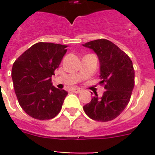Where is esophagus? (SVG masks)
Here are the masks:
<instances>
[{"label":"esophagus","instance_id":"34e87169","mask_svg":"<svg viewBox=\"0 0 155 155\" xmlns=\"http://www.w3.org/2000/svg\"><path fill=\"white\" fill-rule=\"evenodd\" d=\"M72 92H75V93H80L81 92H83L82 88H79V87H75V88H73Z\"/></svg>","mask_w":155,"mask_h":155}]
</instances>
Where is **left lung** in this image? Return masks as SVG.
Instances as JSON below:
<instances>
[{"instance_id": "obj_1", "label": "left lung", "mask_w": 155, "mask_h": 155, "mask_svg": "<svg viewBox=\"0 0 155 155\" xmlns=\"http://www.w3.org/2000/svg\"><path fill=\"white\" fill-rule=\"evenodd\" d=\"M84 47L97 53L101 63V85L106 90L101 97L96 94L84 106L85 113L97 121H109L117 117L130 101L134 87V69L130 58L107 39L91 41Z\"/></svg>"}]
</instances>
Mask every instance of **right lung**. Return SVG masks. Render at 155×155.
Instances as JSON below:
<instances>
[{"mask_svg":"<svg viewBox=\"0 0 155 155\" xmlns=\"http://www.w3.org/2000/svg\"><path fill=\"white\" fill-rule=\"evenodd\" d=\"M67 46L38 42L13 63L12 80L18 103L31 117L50 120L60 112L68 94L52 86L51 77L67 52Z\"/></svg>","mask_w":155,"mask_h":155,"instance_id":"1","label":"right lung"}]
</instances>
